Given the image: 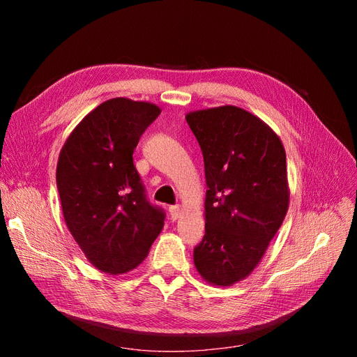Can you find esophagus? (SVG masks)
I'll list each match as a JSON object with an SVG mask.
<instances>
[{
	"mask_svg": "<svg viewBox=\"0 0 357 357\" xmlns=\"http://www.w3.org/2000/svg\"><path fill=\"white\" fill-rule=\"evenodd\" d=\"M169 214H171V219L172 220H177L181 214V207L180 205H171L169 207Z\"/></svg>",
	"mask_w": 357,
	"mask_h": 357,
	"instance_id": "esophagus-1",
	"label": "esophagus"
}]
</instances>
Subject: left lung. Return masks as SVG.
I'll use <instances>...</instances> for the list:
<instances>
[{
	"label": "left lung",
	"instance_id": "obj_1",
	"mask_svg": "<svg viewBox=\"0 0 357 357\" xmlns=\"http://www.w3.org/2000/svg\"><path fill=\"white\" fill-rule=\"evenodd\" d=\"M205 167V235L193 262L205 282H241L262 261L289 208L286 152L262 119L235 105L189 112Z\"/></svg>",
	"mask_w": 357,
	"mask_h": 357
}]
</instances>
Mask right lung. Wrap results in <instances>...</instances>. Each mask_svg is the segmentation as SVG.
Segmentation results:
<instances>
[{"instance_id": "right-lung-1", "label": "right lung", "mask_w": 357, "mask_h": 357, "mask_svg": "<svg viewBox=\"0 0 357 357\" xmlns=\"http://www.w3.org/2000/svg\"><path fill=\"white\" fill-rule=\"evenodd\" d=\"M159 114L153 102L112 98L86 114L61 149L56 185L63 220L102 273L137 268L164 228L165 214L146 199L132 160L139 137Z\"/></svg>"}]
</instances>
